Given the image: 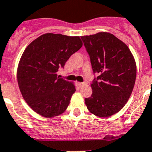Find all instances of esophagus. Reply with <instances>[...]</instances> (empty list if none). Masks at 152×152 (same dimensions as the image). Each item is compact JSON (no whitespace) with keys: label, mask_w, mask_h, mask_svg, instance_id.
Segmentation results:
<instances>
[{"label":"esophagus","mask_w":152,"mask_h":152,"mask_svg":"<svg viewBox=\"0 0 152 152\" xmlns=\"http://www.w3.org/2000/svg\"><path fill=\"white\" fill-rule=\"evenodd\" d=\"M86 84H87L86 82H79L78 83V84H79V86H80V87H83V86L85 85Z\"/></svg>","instance_id":"34e87169"}]
</instances>
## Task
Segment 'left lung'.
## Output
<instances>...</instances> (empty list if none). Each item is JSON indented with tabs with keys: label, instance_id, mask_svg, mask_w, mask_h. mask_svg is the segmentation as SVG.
<instances>
[{
	"label": "left lung",
	"instance_id": "1",
	"mask_svg": "<svg viewBox=\"0 0 152 152\" xmlns=\"http://www.w3.org/2000/svg\"><path fill=\"white\" fill-rule=\"evenodd\" d=\"M81 39L93 72L98 75L85 104L91 113L109 117L121 110L131 95L136 77L135 59L128 46L110 33L81 36Z\"/></svg>",
	"mask_w": 152,
	"mask_h": 152
}]
</instances>
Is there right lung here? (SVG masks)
Returning <instances> with one entry per match:
<instances>
[{"instance_id":"right-lung-1","label":"right lung","mask_w":152,"mask_h":152,"mask_svg":"<svg viewBox=\"0 0 152 152\" xmlns=\"http://www.w3.org/2000/svg\"><path fill=\"white\" fill-rule=\"evenodd\" d=\"M81 46L79 36L46 33L26 47L19 63L17 80L24 100L35 112L54 117L66 110L76 89L57 72Z\"/></svg>"}]
</instances>
